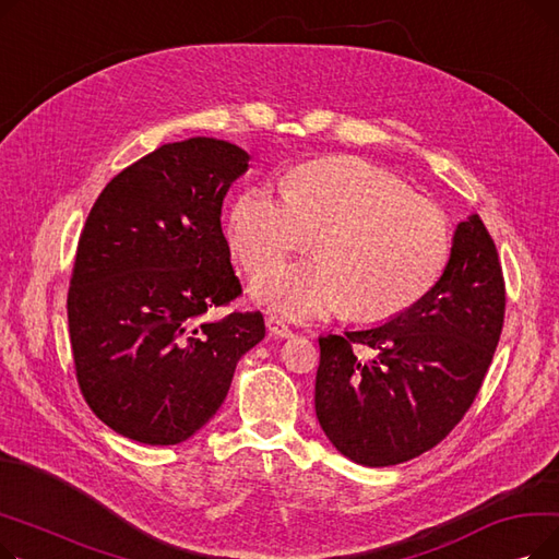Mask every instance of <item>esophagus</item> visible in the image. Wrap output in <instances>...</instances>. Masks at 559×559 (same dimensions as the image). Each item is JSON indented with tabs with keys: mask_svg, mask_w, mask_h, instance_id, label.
<instances>
[{
	"mask_svg": "<svg viewBox=\"0 0 559 559\" xmlns=\"http://www.w3.org/2000/svg\"><path fill=\"white\" fill-rule=\"evenodd\" d=\"M267 331L276 337H292V335H295V333H292V329L285 324V319L276 317V314L267 317Z\"/></svg>",
	"mask_w": 559,
	"mask_h": 559,
	"instance_id": "1",
	"label": "esophagus"
}]
</instances>
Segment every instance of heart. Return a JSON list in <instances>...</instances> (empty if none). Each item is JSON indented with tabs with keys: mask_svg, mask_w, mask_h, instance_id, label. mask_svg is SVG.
I'll return each mask as SVG.
<instances>
[{
	"mask_svg": "<svg viewBox=\"0 0 559 559\" xmlns=\"http://www.w3.org/2000/svg\"><path fill=\"white\" fill-rule=\"evenodd\" d=\"M314 235L317 258L264 272L253 295L295 317L346 308L385 321L419 304L451 258L447 213L415 194L394 171L356 156L292 169L285 192L245 188L228 211V242L249 274L301 251Z\"/></svg>",
	"mask_w": 559,
	"mask_h": 559,
	"instance_id": "b5f03b06",
	"label": "heart"
}]
</instances>
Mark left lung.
<instances>
[{
    "label": "left lung",
    "mask_w": 559,
    "mask_h": 559,
    "mask_svg": "<svg viewBox=\"0 0 559 559\" xmlns=\"http://www.w3.org/2000/svg\"><path fill=\"white\" fill-rule=\"evenodd\" d=\"M506 319V281L478 215L460 222L428 295L388 324L319 337L314 409L333 447L365 466L413 460L476 401Z\"/></svg>",
    "instance_id": "obj_1"
}]
</instances>
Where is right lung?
Returning <instances> with one entry per match:
<instances>
[{
	"label": "right lung",
	"mask_w": 559,
	"mask_h": 559,
	"mask_svg": "<svg viewBox=\"0 0 559 559\" xmlns=\"http://www.w3.org/2000/svg\"><path fill=\"white\" fill-rule=\"evenodd\" d=\"M247 167L224 140L163 144L117 174L83 224L68 289L76 383L140 444H181L209 424L264 337L260 310L205 317L242 295L219 217Z\"/></svg>",
	"instance_id": "add662e5"
}]
</instances>
